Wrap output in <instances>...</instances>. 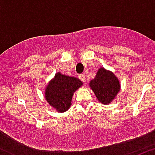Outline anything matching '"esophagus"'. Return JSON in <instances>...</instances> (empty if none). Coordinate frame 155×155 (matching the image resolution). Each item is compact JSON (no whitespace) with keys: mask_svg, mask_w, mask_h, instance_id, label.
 Here are the masks:
<instances>
[{"mask_svg":"<svg viewBox=\"0 0 155 155\" xmlns=\"http://www.w3.org/2000/svg\"><path fill=\"white\" fill-rule=\"evenodd\" d=\"M79 78H80L81 81H82L83 82H85L86 81V77L84 74H79Z\"/></svg>","mask_w":155,"mask_h":155,"instance_id":"1","label":"esophagus"}]
</instances>
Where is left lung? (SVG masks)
<instances>
[{
  "label": "left lung",
  "mask_w": 155,
  "mask_h": 155,
  "mask_svg": "<svg viewBox=\"0 0 155 155\" xmlns=\"http://www.w3.org/2000/svg\"><path fill=\"white\" fill-rule=\"evenodd\" d=\"M90 87L101 103H111L120 90L118 78L112 71L104 68L98 69L95 78L89 83Z\"/></svg>",
  "instance_id": "1"
}]
</instances>
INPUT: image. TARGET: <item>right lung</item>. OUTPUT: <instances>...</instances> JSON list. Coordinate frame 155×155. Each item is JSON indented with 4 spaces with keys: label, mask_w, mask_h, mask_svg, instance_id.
<instances>
[{
    "label": "right lung",
    "mask_w": 155,
    "mask_h": 155,
    "mask_svg": "<svg viewBox=\"0 0 155 155\" xmlns=\"http://www.w3.org/2000/svg\"><path fill=\"white\" fill-rule=\"evenodd\" d=\"M82 84L78 78L58 72L46 86L45 98L57 112L64 113L70 109L74 93Z\"/></svg>",
    "instance_id": "1"
}]
</instances>
